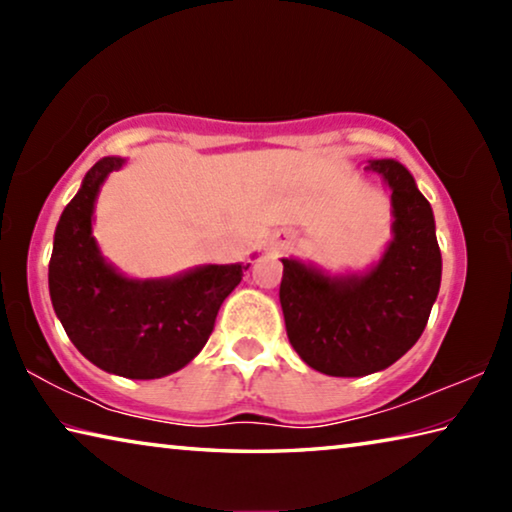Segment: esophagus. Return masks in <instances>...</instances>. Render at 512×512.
Instances as JSON below:
<instances>
[{"mask_svg": "<svg viewBox=\"0 0 512 512\" xmlns=\"http://www.w3.org/2000/svg\"><path fill=\"white\" fill-rule=\"evenodd\" d=\"M271 248H275V244H273V246H271Z\"/></svg>", "mask_w": 512, "mask_h": 512, "instance_id": "obj_1", "label": "esophagus"}]
</instances>
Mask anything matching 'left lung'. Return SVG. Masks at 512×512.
Instances as JSON below:
<instances>
[{
	"label": "left lung",
	"mask_w": 512,
	"mask_h": 512,
	"mask_svg": "<svg viewBox=\"0 0 512 512\" xmlns=\"http://www.w3.org/2000/svg\"><path fill=\"white\" fill-rule=\"evenodd\" d=\"M391 189L393 239L363 273L329 275L284 257L280 305L300 359L323 375L363 377L404 357L427 327L438 298L443 259L436 221L409 169L368 160Z\"/></svg>",
	"instance_id": "obj_1"
}]
</instances>
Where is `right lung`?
<instances>
[{
    "instance_id": "add662e5",
    "label": "right lung",
    "mask_w": 512,
    "mask_h": 512,
    "mask_svg": "<svg viewBox=\"0 0 512 512\" xmlns=\"http://www.w3.org/2000/svg\"><path fill=\"white\" fill-rule=\"evenodd\" d=\"M124 158H101L60 214L49 262V296L69 341L94 366L128 379L185 368L210 339L223 300L250 264H203L173 277L119 273L92 237L101 185Z\"/></svg>"
}]
</instances>
